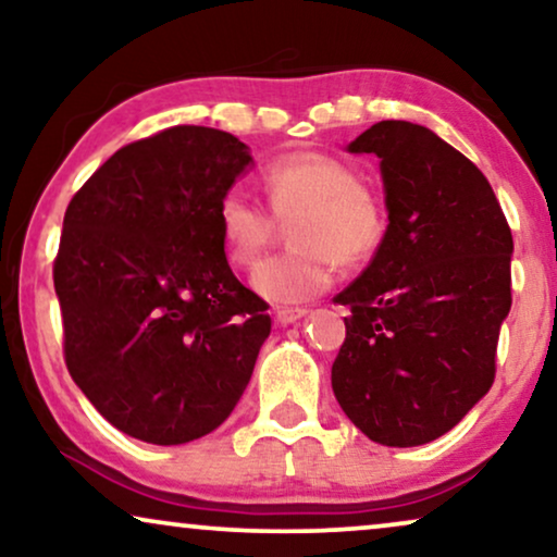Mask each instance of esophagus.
<instances>
[{
  "instance_id": "esophagus-1",
  "label": "esophagus",
  "mask_w": 557,
  "mask_h": 557,
  "mask_svg": "<svg viewBox=\"0 0 557 557\" xmlns=\"http://www.w3.org/2000/svg\"><path fill=\"white\" fill-rule=\"evenodd\" d=\"M304 314H307V309H299V307H292V309H276L273 311V319H276V324H294L296 319H301Z\"/></svg>"
}]
</instances>
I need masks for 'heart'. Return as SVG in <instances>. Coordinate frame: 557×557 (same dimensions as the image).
I'll return each mask as SVG.
<instances>
[{
	"label": "heart",
	"instance_id": "1",
	"mask_svg": "<svg viewBox=\"0 0 557 557\" xmlns=\"http://www.w3.org/2000/svg\"><path fill=\"white\" fill-rule=\"evenodd\" d=\"M269 210L243 189L218 202V231L227 261L250 269L288 225L292 248L265 258L250 286L276 304L309 301L332 286L342 265H360L385 235V210L352 166L322 151L278 157L263 170Z\"/></svg>",
	"mask_w": 557,
	"mask_h": 557
}]
</instances>
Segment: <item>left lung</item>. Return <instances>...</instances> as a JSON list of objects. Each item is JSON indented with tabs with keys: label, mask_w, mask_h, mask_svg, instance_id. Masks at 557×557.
<instances>
[{
	"label": "left lung",
	"mask_w": 557,
	"mask_h": 557,
	"mask_svg": "<svg viewBox=\"0 0 557 557\" xmlns=\"http://www.w3.org/2000/svg\"><path fill=\"white\" fill-rule=\"evenodd\" d=\"M349 151L380 157L391 223L368 269L334 296L352 314L332 391L375 444L421 446L494 383L512 231L479 166L431 128L380 121Z\"/></svg>",
	"instance_id": "1"
}]
</instances>
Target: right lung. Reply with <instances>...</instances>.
Instances as JSON below:
<instances>
[{
    "label": "right lung",
    "mask_w": 557,
    "mask_h": 557,
    "mask_svg": "<svg viewBox=\"0 0 557 557\" xmlns=\"http://www.w3.org/2000/svg\"><path fill=\"white\" fill-rule=\"evenodd\" d=\"M248 162L233 134L172 126L121 147L65 210L52 281L67 372L147 444L215 431L271 334L269 304L235 278L218 231Z\"/></svg>",
    "instance_id": "obj_1"
}]
</instances>
